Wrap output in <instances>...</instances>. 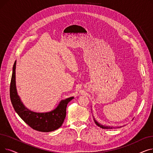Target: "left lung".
<instances>
[{
  "label": "left lung",
  "mask_w": 153,
  "mask_h": 153,
  "mask_svg": "<svg viewBox=\"0 0 153 153\" xmlns=\"http://www.w3.org/2000/svg\"><path fill=\"white\" fill-rule=\"evenodd\" d=\"M93 118H94V122H95V123L98 126H99V127H100L101 128H103V129H113V128H115V127H113V126H107V125H102V124H100V123H99L98 122H97L95 120V118L93 117ZM125 125H123V126H117V127H116L117 128H122V127H123V126H125Z\"/></svg>",
  "instance_id": "obj_1"
}]
</instances>
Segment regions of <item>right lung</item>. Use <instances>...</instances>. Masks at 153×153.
<instances>
[{
    "mask_svg": "<svg viewBox=\"0 0 153 153\" xmlns=\"http://www.w3.org/2000/svg\"><path fill=\"white\" fill-rule=\"evenodd\" d=\"M16 61L14 62L10 87V97L14 110L19 117L33 130L50 132L58 129L62 125L66 115L68 103L73 99L70 97L61 100L54 109L47 112H35L27 108L18 95L15 81Z\"/></svg>",
    "mask_w": 153,
    "mask_h": 153,
    "instance_id": "right-lung-1",
    "label": "right lung"
}]
</instances>
